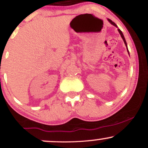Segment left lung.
Returning <instances> with one entry per match:
<instances>
[{"mask_svg": "<svg viewBox=\"0 0 148 148\" xmlns=\"http://www.w3.org/2000/svg\"><path fill=\"white\" fill-rule=\"evenodd\" d=\"M108 22H109L110 23H111V24L113 25H114V26L117 27V28H118V26H117V25L115 24V23H114V22H113V21H112L111 19H109V18H108ZM118 30L119 33L120 34V36H121L122 38H123V40L124 42H125V46H126V47H127V52H128L129 55H130V53H129V51H128V48H127V42H126V40H125V37H124V35H123V32H122L121 30H120V29H119V28H118Z\"/></svg>", "mask_w": 148, "mask_h": 148, "instance_id": "8db88e82", "label": "left lung"}]
</instances>
